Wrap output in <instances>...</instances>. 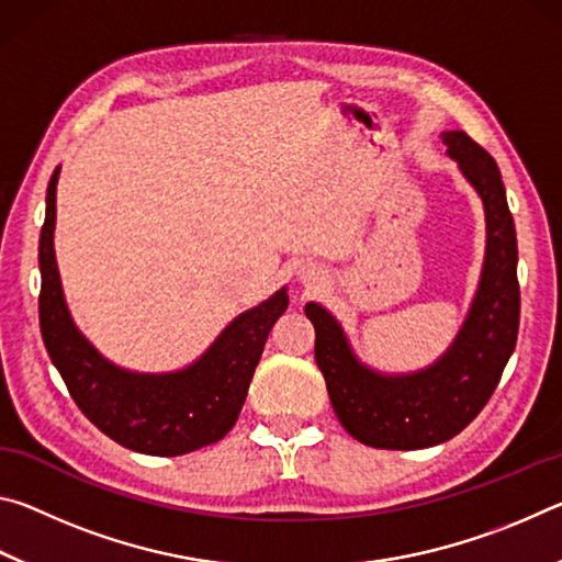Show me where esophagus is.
<instances>
[{
  "label": "esophagus",
  "mask_w": 562,
  "mask_h": 562,
  "mask_svg": "<svg viewBox=\"0 0 562 562\" xmlns=\"http://www.w3.org/2000/svg\"><path fill=\"white\" fill-rule=\"evenodd\" d=\"M322 280V272L315 268V265H302L300 268V282L302 284H317Z\"/></svg>",
  "instance_id": "obj_1"
}]
</instances>
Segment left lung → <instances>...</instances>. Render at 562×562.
I'll return each mask as SVG.
<instances>
[{
	"label": "left lung",
	"mask_w": 562,
	"mask_h": 562,
	"mask_svg": "<svg viewBox=\"0 0 562 562\" xmlns=\"http://www.w3.org/2000/svg\"><path fill=\"white\" fill-rule=\"evenodd\" d=\"M441 140L486 215L479 288L449 349L418 372H379L357 357L327 307L304 304L315 325V359L331 408L349 436L374 449L414 451L453 439L496 392L518 339V243L501 170L463 131H443Z\"/></svg>",
	"instance_id": "1"
}]
</instances>
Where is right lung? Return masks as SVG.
<instances>
[{
    "instance_id": "1",
    "label": "right lung",
    "mask_w": 562,
    "mask_h": 562,
    "mask_svg": "<svg viewBox=\"0 0 562 562\" xmlns=\"http://www.w3.org/2000/svg\"><path fill=\"white\" fill-rule=\"evenodd\" d=\"M56 166L46 188L40 235V325L46 351L83 416L121 446L148 456H183L217 443L233 429L247 386L274 322L288 310V288L245 310L201 357L176 372H133L119 367L76 327L64 297L54 252Z\"/></svg>"
}]
</instances>
